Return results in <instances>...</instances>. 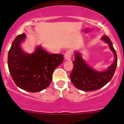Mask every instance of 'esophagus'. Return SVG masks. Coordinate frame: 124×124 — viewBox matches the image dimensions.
Here are the masks:
<instances>
[{
  "instance_id": "esophagus-1",
  "label": "esophagus",
  "mask_w": 124,
  "mask_h": 124,
  "mask_svg": "<svg viewBox=\"0 0 124 124\" xmlns=\"http://www.w3.org/2000/svg\"><path fill=\"white\" fill-rule=\"evenodd\" d=\"M72 54V51L71 50H69L67 51L65 53V59L67 61H71V56Z\"/></svg>"
}]
</instances>
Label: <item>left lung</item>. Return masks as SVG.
Segmentation results:
<instances>
[{
	"label": "left lung",
	"instance_id": "left-lung-1",
	"mask_svg": "<svg viewBox=\"0 0 124 124\" xmlns=\"http://www.w3.org/2000/svg\"><path fill=\"white\" fill-rule=\"evenodd\" d=\"M102 39L108 44L110 48L115 55V61L109 68L103 72H98L91 68L85 63L80 54L75 53L73 61V69L70 74V78L73 85L78 89L84 91H92L99 89L111 80L117 67V55L112 46V42L107 36Z\"/></svg>",
	"mask_w": 124,
	"mask_h": 124
}]
</instances>
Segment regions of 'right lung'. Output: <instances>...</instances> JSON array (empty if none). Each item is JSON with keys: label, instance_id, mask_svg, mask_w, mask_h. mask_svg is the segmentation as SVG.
<instances>
[{"label": "right lung", "instance_id": "1", "mask_svg": "<svg viewBox=\"0 0 124 124\" xmlns=\"http://www.w3.org/2000/svg\"><path fill=\"white\" fill-rule=\"evenodd\" d=\"M26 37L17 36L8 52L9 71L16 85L25 91L37 92L50 84L54 70L63 62V55L49 54L38 47L33 54H26L20 44Z\"/></svg>", "mask_w": 124, "mask_h": 124}]
</instances>
